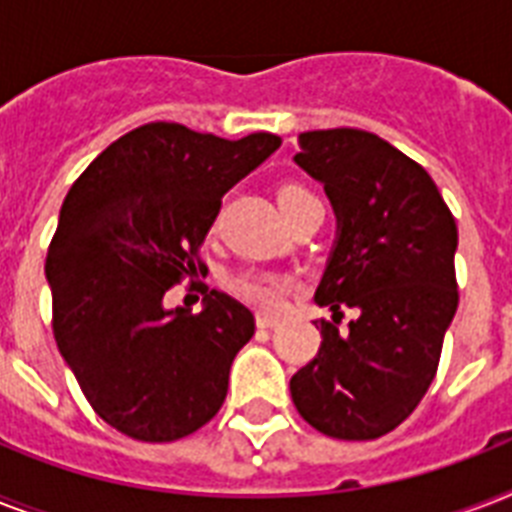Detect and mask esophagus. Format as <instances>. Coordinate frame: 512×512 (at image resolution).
Instances as JSON below:
<instances>
[{
  "label": "esophagus",
  "mask_w": 512,
  "mask_h": 512,
  "mask_svg": "<svg viewBox=\"0 0 512 512\" xmlns=\"http://www.w3.org/2000/svg\"><path fill=\"white\" fill-rule=\"evenodd\" d=\"M279 321V316H273V313H257V327L260 329L279 327Z\"/></svg>",
  "instance_id": "obj_1"
}]
</instances>
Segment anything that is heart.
Returning a JSON list of instances; mask_svg holds the SVG:
<instances>
[{"label":"heart","mask_w":512,"mask_h":512,"mask_svg":"<svg viewBox=\"0 0 512 512\" xmlns=\"http://www.w3.org/2000/svg\"><path fill=\"white\" fill-rule=\"evenodd\" d=\"M300 196H311L303 188H297V185H287V188H281L279 193V204H289V201L300 199ZM231 287L236 295H241L247 303L257 305V308H265V311H276L284 305L289 292V279L287 276H281V273H271V271H244L239 276H233Z\"/></svg>","instance_id":"b5f03b06"}]
</instances>
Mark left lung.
Wrapping results in <instances>:
<instances>
[{"label":"left lung","instance_id":"obj_1","mask_svg":"<svg viewBox=\"0 0 512 512\" xmlns=\"http://www.w3.org/2000/svg\"><path fill=\"white\" fill-rule=\"evenodd\" d=\"M295 164L327 191L337 217L313 300L335 321L289 380L292 401L324 436L369 441L398 428L436 377L457 313V223L420 164L372 132H303ZM342 307L359 316L336 327Z\"/></svg>","mask_w":512,"mask_h":512}]
</instances>
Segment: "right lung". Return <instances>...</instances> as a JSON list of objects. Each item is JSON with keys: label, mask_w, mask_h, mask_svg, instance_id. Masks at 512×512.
Returning a JSON list of instances; mask_svg holds the SVG:
<instances>
[{"label": "right lung", "mask_w": 512, "mask_h": 512, "mask_svg": "<svg viewBox=\"0 0 512 512\" xmlns=\"http://www.w3.org/2000/svg\"><path fill=\"white\" fill-rule=\"evenodd\" d=\"M281 146L151 122L114 140L79 175L47 249L52 332L90 406L135 441H177L225 401L255 316L212 289L201 313L164 308L196 273V249L241 177Z\"/></svg>", "instance_id": "right-lung-1"}]
</instances>
